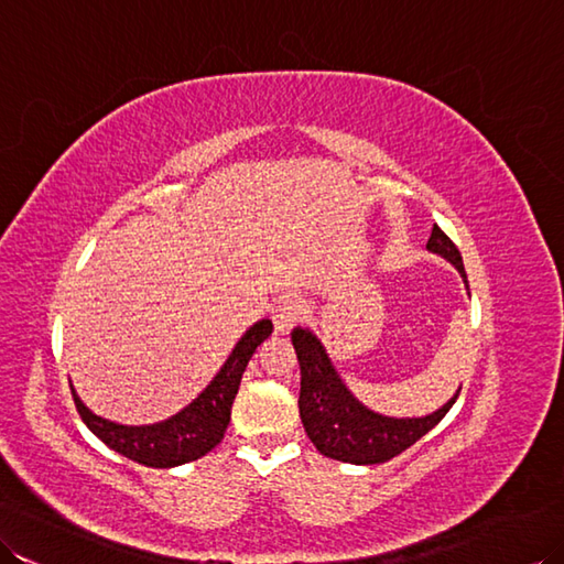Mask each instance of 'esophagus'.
<instances>
[{"label":"esophagus","instance_id":"obj_1","mask_svg":"<svg viewBox=\"0 0 564 564\" xmlns=\"http://www.w3.org/2000/svg\"><path fill=\"white\" fill-rule=\"evenodd\" d=\"M306 301L299 294H282L272 306V323L280 333H286V329L294 327L299 321L306 318Z\"/></svg>","mask_w":564,"mask_h":564}]
</instances>
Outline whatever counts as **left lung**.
<instances>
[{
	"mask_svg": "<svg viewBox=\"0 0 564 564\" xmlns=\"http://www.w3.org/2000/svg\"><path fill=\"white\" fill-rule=\"evenodd\" d=\"M425 249L441 253L459 270L466 282L462 253L445 231L433 225L431 239ZM292 345L301 366V394L299 414L304 423L311 443L318 447L321 455L347 464H382L402 455L416 441L433 431L445 419L455 404L449 400L443 409L425 419H388L373 414L351 397L341 386L339 376L329 364L323 345L308 329L296 327L292 333Z\"/></svg>",
	"mask_w": 564,
	"mask_h": 564,
	"instance_id": "left-lung-1",
	"label": "left lung"
}]
</instances>
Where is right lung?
I'll return each mask as SVG.
<instances>
[{"label": "right lung", "mask_w": 564, "mask_h": 564, "mask_svg": "<svg viewBox=\"0 0 564 564\" xmlns=\"http://www.w3.org/2000/svg\"><path fill=\"white\" fill-rule=\"evenodd\" d=\"M270 333L272 323L258 321L239 339V345L229 354L223 370L198 394V400H194L184 411H178L176 416L162 423L121 425L100 419L78 400L72 388L74 404L84 423L107 447H112L119 455L133 462L155 466V469H170V466L200 459L225 437L231 419V404H235V397L239 392L243 370L249 366L253 351L263 345Z\"/></svg>", "instance_id": "right-lung-1"}]
</instances>
